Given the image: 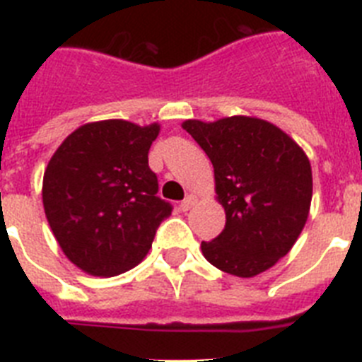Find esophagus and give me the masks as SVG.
Instances as JSON below:
<instances>
[{
    "instance_id": "34e87169",
    "label": "esophagus",
    "mask_w": 362,
    "mask_h": 362,
    "mask_svg": "<svg viewBox=\"0 0 362 362\" xmlns=\"http://www.w3.org/2000/svg\"><path fill=\"white\" fill-rule=\"evenodd\" d=\"M194 204H196V197L187 196L183 201H181V204H179V206H181V210H183V212H188V210H190Z\"/></svg>"
}]
</instances>
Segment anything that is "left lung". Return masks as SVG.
I'll use <instances>...</instances> for the list:
<instances>
[{
	"instance_id": "8db88e82",
	"label": "left lung",
	"mask_w": 362,
	"mask_h": 362,
	"mask_svg": "<svg viewBox=\"0 0 362 362\" xmlns=\"http://www.w3.org/2000/svg\"><path fill=\"white\" fill-rule=\"evenodd\" d=\"M214 165L225 230L201 243L204 259L238 277L267 272L292 250L312 203L310 159L286 132L264 119L232 116L181 124Z\"/></svg>"
}]
</instances>
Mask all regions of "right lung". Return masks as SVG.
I'll return each instance as SVG.
<instances>
[{"label":"right lung","mask_w":362,"mask_h":362,"mask_svg":"<svg viewBox=\"0 0 362 362\" xmlns=\"http://www.w3.org/2000/svg\"><path fill=\"white\" fill-rule=\"evenodd\" d=\"M159 123L124 119L81 124L57 146L43 175V209L63 254L79 270L112 277L148 254L172 214L159 199L148 150Z\"/></svg>","instance_id":"obj_1"}]
</instances>
